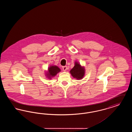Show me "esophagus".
I'll use <instances>...</instances> for the list:
<instances>
[{
	"label": "esophagus",
	"mask_w": 132,
	"mask_h": 132,
	"mask_svg": "<svg viewBox=\"0 0 132 132\" xmlns=\"http://www.w3.org/2000/svg\"><path fill=\"white\" fill-rule=\"evenodd\" d=\"M62 68H63V71H66V70H67V66H63V67H62Z\"/></svg>",
	"instance_id": "1"
}]
</instances>
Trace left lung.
Instances as JSON below:
<instances>
[{
	"label": "left lung",
	"instance_id": "left-lung-1",
	"mask_svg": "<svg viewBox=\"0 0 132 132\" xmlns=\"http://www.w3.org/2000/svg\"><path fill=\"white\" fill-rule=\"evenodd\" d=\"M74 64V67L70 71V73L77 80H82L85 75V67L81 66L77 61H75Z\"/></svg>",
	"mask_w": 132,
	"mask_h": 132
}]
</instances>
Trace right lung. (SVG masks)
Here are the masks:
<instances>
[{"label": "right lung", "instance_id": "1", "mask_svg": "<svg viewBox=\"0 0 132 132\" xmlns=\"http://www.w3.org/2000/svg\"><path fill=\"white\" fill-rule=\"evenodd\" d=\"M60 69L56 65H50L48 68L47 71H46L45 72V76L46 78L49 79H51L53 77H55L57 74L61 71Z\"/></svg>", "mask_w": 132, "mask_h": 132}]
</instances>
